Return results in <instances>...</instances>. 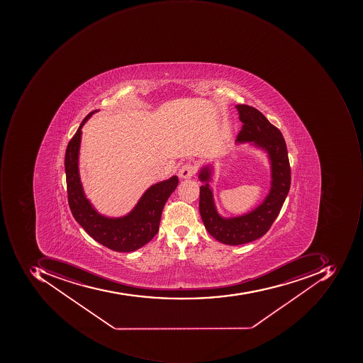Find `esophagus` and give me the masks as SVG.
Masks as SVG:
<instances>
[{"label": "esophagus", "mask_w": 363, "mask_h": 363, "mask_svg": "<svg viewBox=\"0 0 363 363\" xmlns=\"http://www.w3.org/2000/svg\"><path fill=\"white\" fill-rule=\"evenodd\" d=\"M195 173V167L193 166L190 162H186V164H182L180 170H179V176L182 179H189L193 176Z\"/></svg>", "instance_id": "obj_1"}]
</instances>
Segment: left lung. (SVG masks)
<instances>
[{"label": "left lung", "mask_w": 363, "mask_h": 363, "mask_svg": "<svg viewBox=\"0 0 363 363\" xmlns=\"http://www.w3.org/2000/svg\"><path fill=\"white\" fill-rule=\"evenodd\" d=\"M243 123L237 143H253L267 152L272 168L270 190L263 203L245 215L223 218L213 203L208 182L211 167L201 168L199 178L204 185L199 187V213L209 235L223 245H240L263 237L273 225L284 205L291 184V171L287 146L281 132L270 123L262 112L247 104L235 106Z\"/></svg>", "instance_id": "left-lung-1"}]
</instances>
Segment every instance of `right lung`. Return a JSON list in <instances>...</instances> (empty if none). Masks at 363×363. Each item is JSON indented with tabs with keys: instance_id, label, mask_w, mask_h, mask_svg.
<instances>
[{
	"instance_id": "obj_1",
	"label": "right lung",
	"mask_w": 363,
	"mask_h": 363,
	"mask_svg": "<svg viewBox=\"0 0 363 363\" xmlns=\"http://www.w3.org/2000/svg\"><path fill=\"white\" fill-rule=\"evenodd\" d=\"M95 111L84 118L67 145L65 168L67 173V199L74 218L94 240L116 252H133L147 245L157 235L162 209L176 190L178 177L152 185L143 194L133 211L120 218H108L97 213L86 199L79 172L82 128Z\"/></svg>"
}]
</instances>
